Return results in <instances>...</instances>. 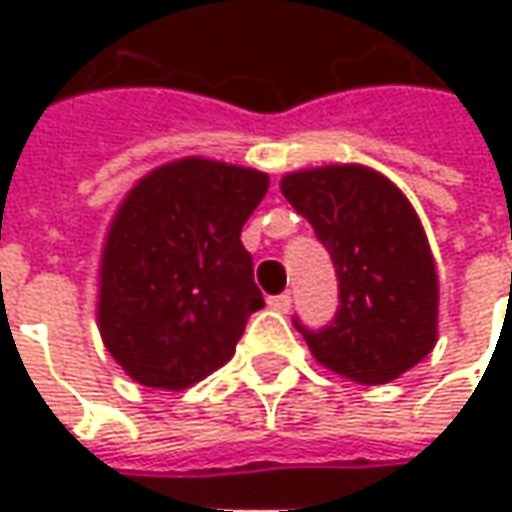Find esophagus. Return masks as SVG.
<instances>
[{
  "mask_svg": "<svg viewBox=\"0 0 512 512\" xmlns=\"http://www.w3.org/2000/svg\"><path fill=\"white\" fill-rule=\"evenodd\" d=\"M290 305H293L290 293H279V296H270V299H267V307H270V310H279V313H287Z\"/></svg>",
  "mask_w": 512,
  "mask_h": 512,
  "instance_id": "obj_1",
  "label": "esophagus"
}]
</instances>
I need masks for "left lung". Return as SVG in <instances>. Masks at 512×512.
<instances>
[{"label": "left lung", "mask_w": 512, "mask_h": 512, "mask_svg": "<svg viewBox=\"0 0 512 512\" xmlns=\"http://www.w3.org/2000/svg\"><path fill=\"white\" fill-rule=\"evenodd\" d=\"M282 193L313 225L339 279V310L325 327L293 316L310 353L350 382L399 379L436 344L439 279L416 210L362 165L290 173Z\"/></svg>", "instance_id": "left-lung-1"}]
</instances>
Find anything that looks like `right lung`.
<instances>
[{
    "label": "right lung",
    "mask_w": 512,
    "mask_h": 512,
    "mask_svg": "<svg viewBox=\"0 0 512 512\" xmlns=\"http://www.w3.org/2000/svg\"><path fill=\"white\" fill-rule=\"evenodd\" d=\"M267 176L210 159L148 173L122 202L102 256L99 330L130 379L162 390L202 382L265 307L242 227Z\"/></svg>",
    "instance_id": "1"
}]
</instances>
